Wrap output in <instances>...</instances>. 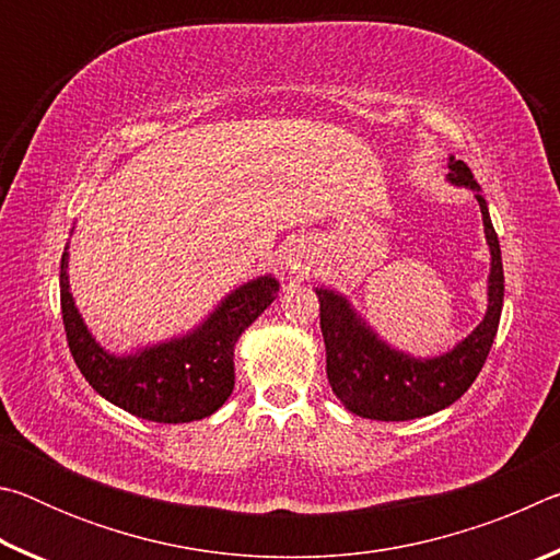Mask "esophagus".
<instances>
[{"mask_svg": "<svg viewBox=\"0 0 560 560\" xmlns=\"http://www.w3.org/2000/svg\"><path fill=\"white\" fill-rule=\"evenodd\" d=\"M283 264H287V269L303 273V269H308L306 267L308 257H306V252L301 249V246H291V249H287V257H283Z\"/></svg>", "mask_w": 560, "mask_h": 560, "instance_id": "34e87169", "label": "esophagus"}]
</instances>
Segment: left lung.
I'll return each mask as SVG.
<instances>
[{
	"label": "left lung",
	"instance_id": "left-lung-1",
	"mask_svg": "<svg viewBox=\"0 0 560 560\" xmlns=\"http://www.w3.org/2000/svg\"><path fill=\"white\" fill-rule=\"evenodd\" d=\"M447 167L450 183L469 187L477 197L491 254L487 314L462 343L438 358L407 355L377 338L346 296L330 289H316L328 383L346 410L368 420L405 422L450 407L477 381L494 343L501 306H504V267H501L499 236L471 170L452 155Z\"/></svg>",
	"mask_w": 560,
	"mask_h": 560
}]
</instances>
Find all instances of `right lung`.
<instances>
[{"instance_id": "right-lung-1", "label": "right lung", "mask_w": 560, "mask_h": 560, "mask_svg": "<svg viewBox=\"0 0 560 560\" xmlns=\"http://www.w3.org/2000/svg\"><path fill=\"white\" fill-rule=\"evenodd\" d=\"M61 316L71 355L89 385L108 402L150 422H192L210 417L234 390V346L279 293L267 273L224 296L187 336L145 346L128 355L101 348L69 291V244L61 254Z\"/></svg>"}]
</instances>
